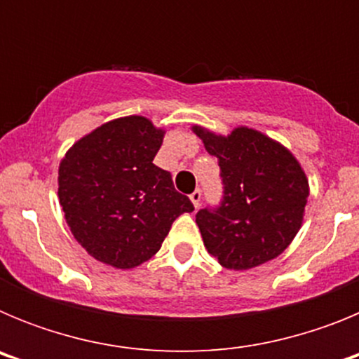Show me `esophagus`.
Segmentation results:
<instances>
[{
	"label": "esophagus",
	"mask_w": 359,
	"mask_h": 359,
	"mask_svg": "<svg viewBox=\"0 0 359 359\" xmlns=\"http://www.w3.org/2000/svg\"><path fill=\"white\" fill-rule=\"evenodd\" d=\"M190 201H192V205H194L196 208H199V205H201V190H194V192L190 194Z\"/></svg>",
	"instance_id": "1"
}]
</instances>
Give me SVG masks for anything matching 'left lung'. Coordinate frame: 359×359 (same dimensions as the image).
Wrapping results in <instances>:
<instances>
[{
    "label": "left lung",
    "mask_w": 359,
    "mask_h": 359,
    "mask_svg": "<svg viewBox=\"0 0 359 359\" xmlns=\"http://www.w3.org/2000/svg\"><path fill=\"white\" fill-rule=\"evenodd\" d=\"M219 160L223 201L199 210L196 223L205 248L228 269H252L280 255L302 226L309 182L293 152L257 129L230 135L192 126Z\"/></svg>",
    "instance_id": "obj_1"
}]
</instances>
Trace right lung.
<instances>
[{"instance_id":"right-lung-1","label":"right lung","mask_w":359,"mask_h":359,"mask_svg":"<svg viewBox=\"0 0 359 359\" xmlns=\"http://www.w3.org/2000/svg\"><path fill=\"white\" fill-rule=\"evenodd\" d=\"M165 129L140 115L109 120L77 140L59 165V203L86 252L116 269L156 255L170 226L194 210L152 163Z\"/></svg>"}]
</instances>
